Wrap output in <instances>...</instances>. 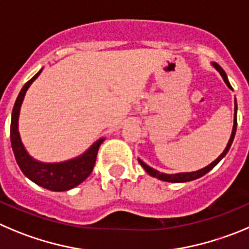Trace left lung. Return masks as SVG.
Returning <instances> with one entry per match:
<instances>
[{
  "label": "left lung",
  "instance_id": "left-lung-1",
  "mask_svg": "<svg viewBox=\"0 0 249 249\" xmlns=\"http://www.w3.org/2000/svg\"><path fill=\"white\" fill-rule=\"evenodd\" d=\"M213 66L215 67L216 71L219 72L220 75H221V77L224 78L225 83L227 85V87L230 88V89H232L231 85H230L229 82V78H227V75H226V72L222 70L221 66H219L217 64H215L213 62ZM236 129H237V101L236 98H234V115H233V127H232V132H231V136H230V140L229 142H227V146L226 148L224 150V152L220 155L217 159L215 160L213 162H211L209 166L204 167V168L201 169H198V171H194V172H183V173H174V174H167V173H162V172L157 171V169L152 168V167H150L148 164H146L145 162L141 161L140 159L139 160V163L142 166V168L145 169L146 172H147L148 174H150L151 177H155L157 178V179L160 180H164V182H171V183H184V182H190V180H194V179H198V178L203 177L204 174H206L208 172H210L211 169L213 168V167L216 166V164L219 163L220 161H221L222 159H224L225 156H226V153L229 152L230 147H231L232 142H233V139H234V134H236Z\"/></svg>",
  "mask_w": 249,
  "mask_h": 249
}]
</instances>
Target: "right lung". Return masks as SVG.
Instances as JSON below:
<instances>
[{"label":"right lung","mask_w":249,"mask_h":249,"mask_svg":"<svg viewBox=\"0 0 249 249\" xmlns=\"http://www.w3.org/2000/svg\"><path fill=\"white\" fill-rule=\"evenodd\" d=\"M41 71L43 69L23 86L17 99H16L12 110V118H11V143H12L16 161L25 177L45 189L53 190V192H65V190L77 187L92 173L99 146L104 141V138L97 140L82 155L64 162L49 163V162L36 161V159L30 156L20 139L19 130H18V119H19L20 107H22L25 93L30 85L38 78Z\"/></svg>","instance_id":"add662e5"}]
</instances>
